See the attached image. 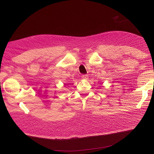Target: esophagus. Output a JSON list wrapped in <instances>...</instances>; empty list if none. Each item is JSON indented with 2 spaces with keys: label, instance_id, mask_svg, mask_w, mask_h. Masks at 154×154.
Returning <instances> with one entry per match:
<instances>
[{
  "label": "esophagus",
  "instance_id": "34e87169",
  "mask_svg": "<svg viewBox=\"0 0 154 154\" xmlns=\"http://www.w3.org/2000/svg\"><path fill=\"white\" fill-rule=\"evenodd\" d=\"M82 78H83V79H84V80H87V79L88 78V76L87 74H84V75L82 76Z\"/></svg>",
  "mask_w": 154,
  "mask_h": 154
}]
</instances>
